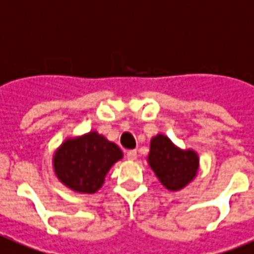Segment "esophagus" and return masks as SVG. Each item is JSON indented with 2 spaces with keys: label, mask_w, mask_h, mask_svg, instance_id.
<instances>
[{
  "label": "esophagus",
  "mask_w": 254,
  "mask_h": 254,
  "mask_svg": "<svg viewBox=\"0 0 254 254\" xmlns=\"http://www.w3.org/2000/svg\"><path fill=\"white\" fill-rule=\"evenodd\" d=\"M126 155H127V160L129 161L136 160V157H138V154H136V150H128Z\"/></svg>",
  "instance_id": "obj_1"
}]
</instances>
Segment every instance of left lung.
Listing matches in <instances>:
<instances>
[{"mask_svg":"<svg viewBox=\"0 0 254 254\" xmlns=\"http://www.w3.org/2000/svg\"><path fill=\"white\" fill-rule=\"evenodd\" d=\"M150 168L161 184L169 190H180L193 180L199 169V155L193 150H183L158 134L150 142L147 157Z\"/></svg>","mask_w":254,"mask_h":254,"instance_id":"8db88e82","label":"left lung"}]
</instances>
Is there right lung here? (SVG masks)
<instances>
[{
  "mask_svg": "<svg viewBox=\"0 0 254 254\" xmlns=\"http://www.w3.org/2000/svg\"><path fill=\"white\" fill-rule=\"evenodd\" d=\"M123 158L119 146L96 131L68 138L53 157L58 180L75 192L94 193L104 184L105 175Z\"/></svg>",
  "mask_w": 254,
  "mask_h": 254,
  "instance_id": "add662e5",
  "label": "right lung"
}]
</instances>
